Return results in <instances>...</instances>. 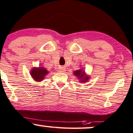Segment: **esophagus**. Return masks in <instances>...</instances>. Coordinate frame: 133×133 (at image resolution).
Segmentation results:
<instances>
[{"mask_svg": "<svg viewBox=\"0 0 133 133\" xmlns=\"http://www.w3.org/2000/svg\"><path fill=\"white\" fill-rule=\"evenodd\" d=\"M59 72H65V68H64V67H61L59 69Z\"/></svg>", "mask_w": 133, "mask_h": 133, "instance_id": "34e87169", "label": "esophagus"}]
</instances>
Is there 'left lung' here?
I'll list each match as a JSON object with an SVG mask.
<instances>
[{
    "instance_id": "left-lung-1",
    "label": "left lung",
    "mask_w": 133,
    "mask_h": 133,
    "mask_svg": "<svg viewBox=\"0 0 133 133\" xmlns=\"http://www.w3.org/2000/svg\"><path fill=\"white\" fill-rule=\"evenodd\" d=\"M73 74L77 77L80 83H86L89 81L90 77L88 74H86L85 71L83 69H79L77 71H73Z\"/></svg>"
}]
</instances>
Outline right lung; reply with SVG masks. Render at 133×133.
Masks as SVG:
<instances>
[{"label":"right lung","mask_w":133,"mask_h":133,"mask_svg":"<svg viewBox=\"0 0 133 133\" xmlns=\"http://www.w3.org/2000/svg\"><path fill=\"white\" fill-rule=\"evenodd\" d=\"M49 73V71H47L43 67H34L32 68L30 71V75L31 78L35 80V81L40 82L44 79L45 76Z\"/></svg>","instance_id":"add662e5"}]
</instances>
